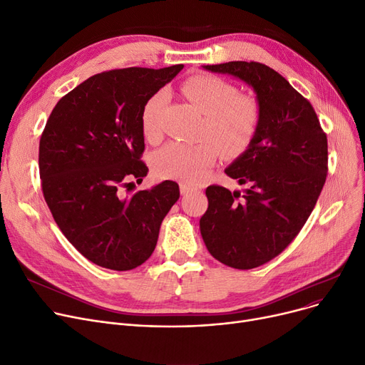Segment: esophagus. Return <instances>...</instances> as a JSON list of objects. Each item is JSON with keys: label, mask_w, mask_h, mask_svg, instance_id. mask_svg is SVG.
Listing matches in <instances>:
<instances>
[{"label": "esophagus", "mask_w": 365, "mask_h": 365, "mask_svg": "<svg viewBox=\"0 0 365 365\" xmlns=\"http://www.w3.org/2000/svg\"><path fill=\"white\" fill-rule=\"evenodd\" d=\"M194 190H197V187L190 186V185H186V183H180V194L182 195H186L189 192H194Z\"/></svg>", "instance_id": "esophagus-1"}]
</instances>
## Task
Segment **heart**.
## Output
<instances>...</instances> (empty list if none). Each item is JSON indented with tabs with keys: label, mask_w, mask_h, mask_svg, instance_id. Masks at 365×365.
I'll use <instances>...</instances> for the list:
<instances>
[{
	"label": "heart",
	"mask_w": 365,
	"mask_h": 365,
	"mask_svg": "<svg viewBox=\"0 0 365 365\" xmlns=\"http://www.w3.org/2000/svg\"><path fill=\"white\" fill-rule=\"evenodd\" d=\"M183 93L202 115L204 124L198 143L170 142L150 157V167L161 179L197 182L212 167L219 148L226 157H238L252 146L262 121V106L252 94L216 75H195L183 84ZM168 101L165 90L148 99L142 109L145 138L155 142L161 138V113Z\"/></svg>",
	"instance_id": "1"
}]
</instances>
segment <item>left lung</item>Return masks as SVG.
I'll return each mask as SVG.
<instances>
[{"label": "left lung", "mask_w": 365, "mask_h": 365, "mask_svg": "<svg viewBox=\"0 0 365 365\" xmlns=\"http://www.w3.org/2000/svg\"><path fill=\"white\" fill-rule=\"evenodd\" d=\"M250 86L262 106L256 138L225 173L247 189L212 185L200 220L207 250L235 269L277 257L311 216L327 178V136L308 99L259 62L202 66Z\"/></svg>", "instance_id": "1"}]
</instances>
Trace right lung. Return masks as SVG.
Segmentation results:
<instances>
[{"mask_svg": "<svg viewBox=\"0 0 365 365\" xmlns=\"http://www.w3.org/2000/svg\"><path fill=\"white\" fill-rule=\"evenodd\" d=\"M182 69L96 73L63 96L47 120L38 157L44 200L68 241L102 267L130 271L146 262L180 197L171 180L130 195L123 189L148 175L142 109Z\"/></svg>", "mask_w": 365, "mask_h": 365, "instance_id": "1", "label": "right lung"}]
</instances>
